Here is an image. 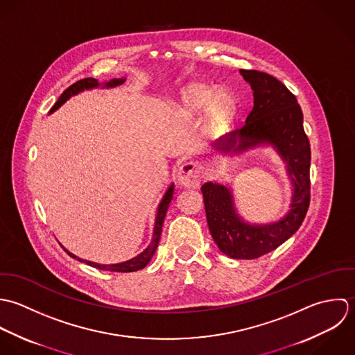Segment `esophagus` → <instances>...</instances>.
I'll use <instances>...</instances> for the list:
<instances>
[{
	"instance_id": "obj_1",
	"label": "esophagus",
	"mask_w": 355,
	"mask_h": 355,
	"mask_svg": "<svg viewBox=\"0 0 355 355\" xmlns=\"http://www.w3.org/2000/svg\"><path fill=\"white\" fill-rule=\"evenodd\" d=\"M178 182L187 188H198L203 178V167L198 162H187L178 170Z\"/></svg>"
}]
</instances>
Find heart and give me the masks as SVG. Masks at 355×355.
<instances>
[{"mask_svg": "<svg viewBox=\"0 0 355 355\" xmlns=\"http://www.w3.org/2000/svg\"><path fill=\"white\" fill-rule=\"evenodd\" d=\"M181 110L188 116H198L207 111V122L211 128L230 123L237 111L233 94L205 85L189 86L181 98Z\"/></svg>", "mask_w": 355, "mask_h": 355, "instance_id": "obj_1", "label": "heart"}]
</instances>
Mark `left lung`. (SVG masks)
<instances>
[{
  "label": "left lung",
  "instance_id": "obj_1",
  "mask_svg": "<svg viewBox=\"0 0 355 355\" xmlns=\"http://www.w3.org/2000/svg\"><path fill=\"white\" fill-rule=\"evenodd\" d=\"M254 92V107L241 129L214 142L222 155H240L269 145L283 159L292 184L289 210L276 222L250 223L237 213L232 188L209 181L202 187L209 229L218 248L233 259L259 258L288 240L310 203V142L296 97L266 72L240 70Z\"/></svg>",
  "mask_w": 355,
  "mask_h": 355
}]
</instances>
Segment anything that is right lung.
I'll use <instances>...</instances> for the list:
<instances>
[{
	"label": "right lung",
	"mask_w": 355,
	"mask_h": 355,
	"mask_svg": "<svg viewBox=\"0 0 355 355\" xmlns=\"http://www.w3.org/2000/svg\"><path fill=\"white\" fill-rule=\"evenodd\" d=\"M125 78H114L108 82H104V83H100L97 79L94 78H85V79H80L78 82H75L73 85H71L69 89H66L62 96L59 97V100L56 101V104L52 107V110L49 111V114L55 112L56 110H59L70 97L83 92V90H90V89H96V87H105V89H110V87H115V86H119L122 83H125ZM173 195H174V184H171L168 187V189L166 191L164 196L162 198L159 206H157V211H156V218H155V227H153V234H152V240L149 243V245L140 252L137 257L129 259V261H125V262H121V263H112V265H103V263H96V262H90V261H86V259H82V258H78L76 255L71 254L69 250H66L64 247V251L73 258V259H78L79 262H85L86 265L92 266V268H96V269H100V270H108V272H119V273H130V272H137V270H141L144 269L150 258L153 257L156 248H157V243L160 240V234H162V226H163V220H164V216L167 213V209H168V205L170 202L173 200Z\"/></svg>",
	"instance_id": "right-lung-1"
}]
</instances>
